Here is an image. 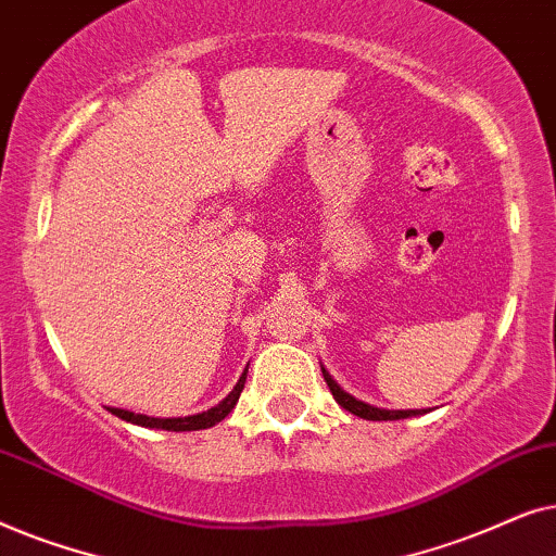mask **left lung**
<instances>
[{"label":"left lung","instance_id":"1","mask_svg":"<svg viewBox=\"0 0 556 556\" xmlns=\"http://www.w3.org/2000/svg\"><path fill=\"white\" fill-rule=\"evenodd\" d=\"M321 371H324L326 384H329V390L333 394V400H337L339 405L346 409V413H352L356 417H364V420H405V417H417V415L425 413V409H382V407L367 405V402L356 400L354 394H349L344 387H341L337 379L329 375V369H326L324 364H321Z\"/></svg>","mask_w":556,"mask_h":556}]
</instances>
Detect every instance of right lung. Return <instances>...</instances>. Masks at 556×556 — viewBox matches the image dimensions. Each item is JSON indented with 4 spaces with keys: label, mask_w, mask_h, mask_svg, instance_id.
I'll use <instances>...</instances> for the list:
<instances>
[{
    "label": "right lung",
    "mask_w": 556,
    "mask_h": 556,
    "mask_svg": "<svg viewBox=\"0 0 556 556\" xmlns=\"http://www.w3.org/2000/svg\"><path fill=\"white\" fill-rule=\"evenodd\" d=\"M245 379H248V367L240 375L238 384L232 387V392L227 394V397L219 402V405L204 409V413H197V415H187V417H149V415H139V413H131V409H121V407H109V413L121 417V420L131 422V425H139V428L169 430V432L204 430V428H212V425L223 422L225 417L232 413V407L238 405V400H240L242 387H245Z\"/></svg>",
    "instance_id": "1"
}]
</instances>
